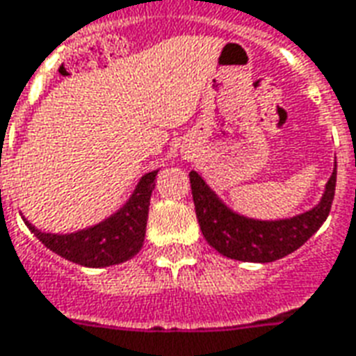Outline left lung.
Wrapping results in <instances>:
<instances>
[{
	"instance_id": "8db88e82",
	"label": "left lung",
	"mask_w": 356,
	"mask_h": 356,
	"mask_svg": "<svg viewBox=\"0 0 356 356\" xmlns=\"http://www.w3.org/2000/svg\"><path fill=\"white\" fill-rule=\"evenodd\" d=\"M189 184L197 220L207 243L232 260L267 264L298 250L324 224L336 193V168L315 209L275 222H261L235 214L218 199L195 170L189 172Z\"/></svg>"
}]
</instances>
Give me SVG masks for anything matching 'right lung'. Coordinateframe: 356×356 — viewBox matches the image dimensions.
<instances>
[{
    "label": "right lung",
    "instance_id": "obj_1",
    "mask_svg": "<svg viewBox=\"0 0 356 356\" xmlns=\"http://www.w3.org/2000/svg\"><path fill=\"white\" fill-rule=\"evenodd\" d=\"M155 176L157 170L142 176L129 203L113 216L92 225L89 229L68 233V235H54V233H43L35 229L26 218L24 222L30 227V232L49 250H53L66 260L85 267L115 266L121 261L131 260L144 245L149 197L155 188Z\"/></svg>",
    "mask_w": 356,
    "mask_h": 356
}]
</instances>
